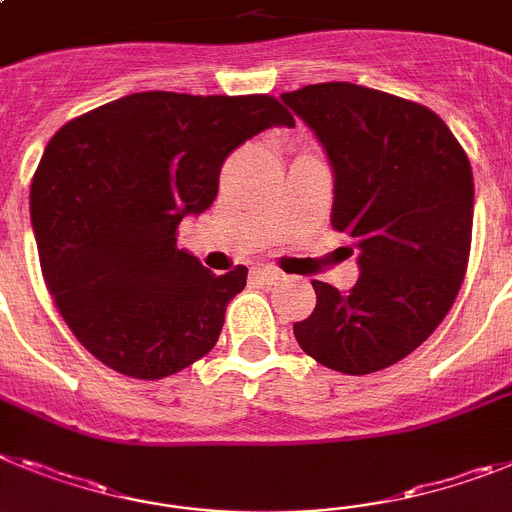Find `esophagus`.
Returning a JSON list of instances; mask_svg holds the SVG:
<instances>
[{"instance_id": "34e87169", "label": "esophagus", "mask_w": 512, "mask_h": 512, "mask_svg": "<svg viewBox=\"0 0 512 512\" xmlns=\"http://www.w3.org/2000/svg\"><path fill=\"white\" fill-rule=\"evenodd\" d=\"M256 274H259L261 279H264V282H269V285H272V282H282V279H285V272H282V269H277V266H259V269H256Z\"/></svg>"}]
</instances>
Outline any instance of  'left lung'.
<instances>
[{
	"instance_id": "8db88e82",
	"label": "left lung",
	"mask_w": 512,
	"mask_h": 512,
	"mask_svg": "<svg viewBox=\"0 0 512 512\" xmlns=\"http://www.w3.org/2000/svg\"><path fill=\"white\" fill-rule=\"evenodd\" d=\"M334 168L331 227L360 251L342 295L313 279L316 308L295 339L326 368L368 375L412 355L456 300L471 251L474 176L438 113L352 82L282 95Z\"/></svg>"
}]
</instances>
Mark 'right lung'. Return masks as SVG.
I'll return each mask as SVG.
<instances>
[{
    "instance_id": "obj_1",
    "label": "right lung",
    "mask_w": 512,
    "mask_h": 512,
    "mask_svg": "<svg viewBox=\"0 0 512 512\" xmlns=\"http://www.w3.org/2000/svg\"><path fill=\"white\" fill-rule=\"evenodd\" d=\"M272 95L134 93L56 131L30 183L41 272L77 342L106 368L160 381L217 344L248 269L212 274L176 246L212 207L225 157L269 126Z\"/></svg>"
}]
</instances>
